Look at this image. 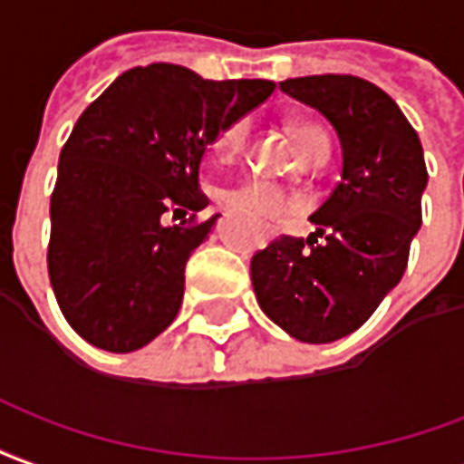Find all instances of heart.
Segmentation results:
<instances>
[{
  "instance_id": "heart-1",
  "label": "heart",
  "mask_w": 464,
  "mask_h": 464,
  "mask_svg": "<svg viewBox=\"0 0 464 464\" xmlns=\"http://www.w3.org/2000/svg\"><path fill=\"white\" fill-rule=\"evenodd\" d=\"M246 133H249V123L246 118L232 121L227 123L218 135V155L222 160H232L235 155L242 153V148L246 143ZM292 135L302 155H306L314 145L326 143V135L321 133V128L314 123H294ZM219 205L242 218L249 225H269L276 219H284L294 215L299 209V199L289 195L282 188H276L272 182L265 180H242L225 188L219 192Z\"/></svg>"
}]
</instances>
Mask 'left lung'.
<instances>
[{"label":"left lung","instance_id":"left-lung-1","mask_svg":"<svg viewBox=\"0 0 464 464\" xmlns=\"http://www.w3.org/2000/svg\"><path fill=\"white\" fill-rule=\"evenodd\" d=\"M339 133L341 182L304 239L279 237L252 256V286L266 316L304 343H331L363 326L401 282L422 222L428 185L420 138L393 98L346 73L279 83ZM316 236H324L318 245Z\"/></svg>","mask_w":464,"mask_h":464}]
</instances>
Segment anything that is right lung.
<instances>
[{"label": "right lung", "instance_id": "right-lung-1", "mask_svg": "<svg viewBox=\"0 0 464 464\" xmlns=\"http://www.w3.org/2000/svg\"><path fill=\"white\" fill-rule=\"evenodd\" d=\"M274 89L150 63L121 73L81 113L61 148L46 255L61 314L81 339L128 353L170 326L185 265L218 222H195L208 208L202 158ZM188 211L180 226L167 222Z\"/></svg>", "mask_w": 464, "mask_h": 464}]
</instances>
